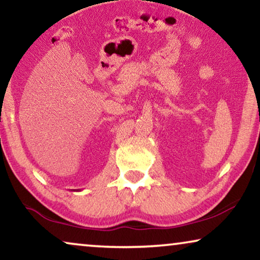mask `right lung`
<instances>
[{"label": "right lung", "instance_id": "obj_1", "mask_svg": "<svg viewBox=\"0 0 260 260\" xmlns=\"http://www.w3.org/2000/svg\"><path fill=\"white\" fill-rule=\"evenodd\" d=\"M78 190H79V189H78Z\"/></svg>", "mask_w": 260, "mask_h": 260}]
</instances>
